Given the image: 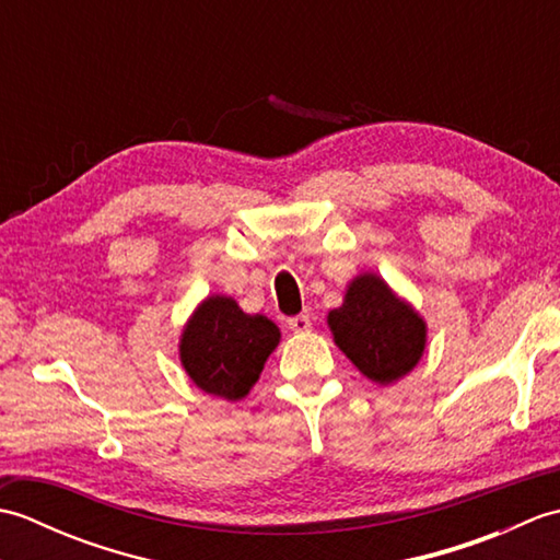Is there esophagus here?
<instances>
[{
    "mask_svg": "<svg viewBox=\"0 0 560 560\" xmlns=\"http://www.w3.org/2000/svg\"><path fill=\"white\" fill-rule=\"evenodd\" d=\"M289 327L293 329V331H311L313 329V319H311V315L307 313H301V315H295V317H291L289 319Z\"/></svg>",
    "mask_w": 560,
    "mask_h": 560,
    "instance_id": "obj_1",
    "label": "esophagus"
}]
</instances>
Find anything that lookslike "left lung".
Instances as JSON below:
<instances>
[{
	"mask_svg": "<svg viewBox=\"0 0 560 560\" xmlns=\"http://www.w3.org/2000/svg\"><path fill=\"white\" fill-rule=\"evenodd\" d=\"M335 343L377 385L411 373L425 349V323L377 273L355 277L343 303L327 315Z\"/></svg>",
	"mask_w": 560,
	"mask_h": 560,
	"instance_id": "1",
	"label": "left lung"
}]
</instances>
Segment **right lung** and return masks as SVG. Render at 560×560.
<instances>
[{"label": "right lung", "instance_id": "add662e5", "mask_svg": "<svg viewBox=\"0 0 560 560\" xmlns=\"http://www.w3.org/2000/svg\"><path fill=\"white\" fill-rule=\"evenodd\" d=\"M281 331L265 315H247L229 295H209L187 319L180 363L207 395L237 401L259 380Z\"/></svg>", "mask_w": 560, "mask_h": 560}]
</instances>
